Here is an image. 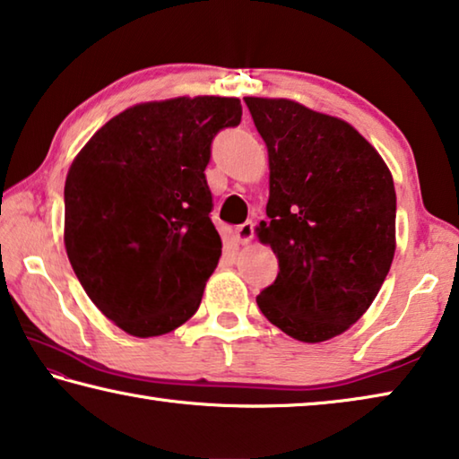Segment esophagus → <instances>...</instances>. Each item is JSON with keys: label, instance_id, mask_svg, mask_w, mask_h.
I'll return each mask as SVG.
<instances>
[{"label": "esophagus", "instance_id": "obj_1", "mask_svg": "<svg viewBox=\"0 0 459 459\" xmlns=\"http://www.w3.org/2000/svg\"><path fill=\"white\" fill-rule=\"evenodd\" d=\"M253 235H255V224H253L251 221H247V222H243V224H238V227L235 229V238L238 240L240 245L248 243V240L253 238Z\"/></svg>", "mask_w": 459, "mask_h": 459}]
</instances>
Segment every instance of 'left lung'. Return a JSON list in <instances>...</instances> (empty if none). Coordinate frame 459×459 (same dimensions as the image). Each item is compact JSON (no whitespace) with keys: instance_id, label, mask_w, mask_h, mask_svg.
I'll list each match as a JSON object with an SVG mask.
<instances>
[{"instance_id":"obj_1","label":"left lung","mask_w":459,"mask_h":459,"mask_svg":"<svg viewBox=\"0 0 459 459\" xmlns=\"http://www.w3.org/2000/svg\"><path fill=\"white\" fill-rule=\"evenodd\" d=\"M269 152V221L261 243L279 261L257 295L295 340H330L367 312L394 257L393 176L346 121L290 99L245 97Z\"/></svg>"}]
</instances>
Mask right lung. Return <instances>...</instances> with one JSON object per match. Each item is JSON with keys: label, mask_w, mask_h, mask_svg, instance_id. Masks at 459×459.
<instances>
[{"label": "right lung", "mask_w": 459, "mask_h": 459, "mask_svg": "<svg viewBox=\"0 0 459 459\" xmlns=\"http://www.w3.org/2000/svg\"><path fill=\"white\" fill-rule=\"evenodd\" d=\"M240 115L232 97L129 107L68 169V261L92 304L131 336H161L196 314L222 253L204 169L212 139Z\"/></svg>", "instance_id": "1"}]
</instances>
